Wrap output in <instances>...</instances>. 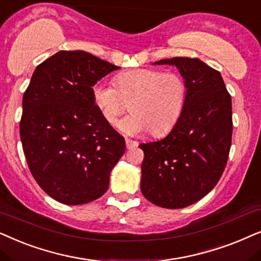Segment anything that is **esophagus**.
Instances as JSON below:
<instances>
[{
    "label": "esophagus",
    "mask_w": 261,
    "mask_h": 261,
    "mask_svg": "<svg viewBox=\"0 0 261 261\" xmlns=\"http://www.w3.org/2000/svg\"><path fill=\"white\" fill-rule=\"evenodd\" d=\"M125 144H126V148L127 149H133V148L137 147V145H138V143H137L136 141L128 140V138H126V140H125Z\"/></svg>",
    "instance_id": "1"
}]
</instances>
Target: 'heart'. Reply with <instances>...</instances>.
<instances>
[{
  "label": "heart",
  "mask_w": 261,
  "mask_h": 261,
  "mask_svg": "<svg viewBox=\"0 0 261 261\" xmlns=\"http://www.w3.org/2000/svg\"><path fill=\"white\" fill-rule=\"evenodd\" d=\"M116 85L96 83L93 100L110 125L118 123L130 103L133 113L120 123L127 135L150 130L154 136H163L175 126L185 109L187 83L178 71L135 69L117 75Z\"/></svg>",
  "instance_id": "obj_1"
}]
</instances>
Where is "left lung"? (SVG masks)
<instances>
[{"instance_id": "8db88e82", "label": "left lung", "mask_w": 261, "mask_h": 261, "mask_svg": "<svg viewBox=\"0 0 261 261\" xmlns=\"http://www.w3.org/2000/svg\"><path fill=\"white\" fill-rule=\"evenodd\" d=\"M154 64L179 68L187 100L168 136L140 144L144 152L141 191L155 205L180 209L206 196L223 174L231 145V98L220 71L198 58Z\"/></svg>"}]
</instances>
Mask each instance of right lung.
<instances>
[{
  "label": "right lung",
  "instance_id": "obj_1",
  "mask_svg": "<svg viewBox=\"0 0 261 261\" xmlns=\"http://www.w3.org/2000/svg\"><path fill=\"white\" fill-rule=\"evenodd\" d=\"M119 67L85 51H60L34 70L22 99L20 137L27 165L54 199L80 205L106 192L125 151L93 100L99 80Z\"/></svg>",
  "mask_w": 261,
  "mask_h": 261
}]
</instances>
